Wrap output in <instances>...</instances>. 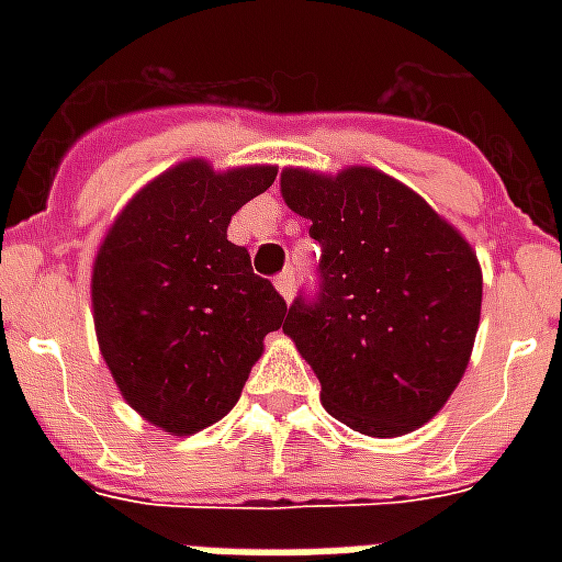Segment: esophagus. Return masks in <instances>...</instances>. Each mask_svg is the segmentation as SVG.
<instances>
[{"mask_svg":"<svg viewBox=\"0 0 562 562\" xmlns=\"http://www.w3.org/2000/svg\"><path fill=\"white\" fill-rule=\"evenodd\" d=\"M277 292L285 297V301H292L294 297V270H285L277 277Z\"/></svg>","mask_w":562,"mask_h":562,"instance_id":"esophagus-1","label":"esophagus"}]
</instances>
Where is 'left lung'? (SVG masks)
<instances>
[{"mask_svg":"<svg viewBox=\"0 0 562 562\" xmlns=\"http://www.w3.org/2000/svg\"><path fill=\"white\" fill-rule=\"evenodd\" d=\"M280 189L322 246L316 297L301 294L282 325L322 382V406L379 439L427 424L467 373L479 330L472 246L376 168H285Z\"/></svg>","mask_w":562,"mask_h":562,"instance_id":"left-lung-1","label":"left lung"}]
</instances>
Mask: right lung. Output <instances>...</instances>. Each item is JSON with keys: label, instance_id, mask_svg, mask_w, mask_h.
I'll list each match as a JSON object with an SVG mask.
<instances>
[{"label": "right lung", "instance_id": "right-lung-1", "mask_svg": "<svg viewBox=\"0 0 562 562\" xmlns=\"http://www.w3.org/2000/svg\"><path fill=\"white\" fill-rule=\"evenodd\" d=\"M273 180L270 165L180 161L128 201L99 246V349L128 406L165 434H198L232 413L265 337L285 325L280 292L228 240L234 213Z\"/></svg>", "mask_w": 562, "mask_h": 562}]
</instances>
